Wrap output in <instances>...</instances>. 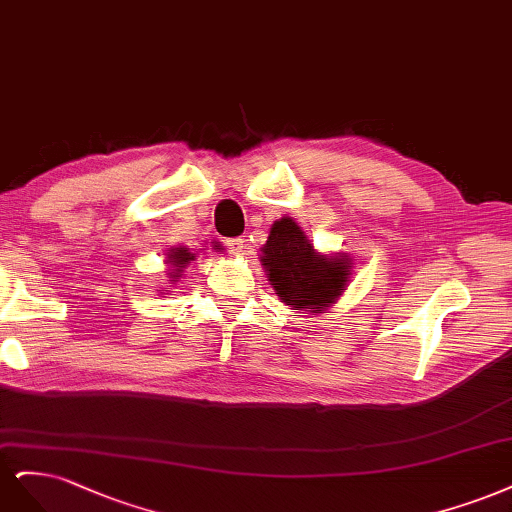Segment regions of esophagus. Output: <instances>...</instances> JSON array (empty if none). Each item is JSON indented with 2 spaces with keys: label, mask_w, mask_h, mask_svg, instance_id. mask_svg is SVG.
I'll use <instances>...</instances> for the list:
<instances>
[{
  "label": "esophagus",
  "mask_w": 512,
  "mask_h": 512,
  "mask_svg": "<svg viewBox=\"0 0 512 512\" xmlns=\"http://www.w3.org/2000/svg\"><path fill=\"white\" fill-rule=\"evenodd\" d=\"M225 244H227L229 253H234V255H240L242 249H244V240L242 238H229Z\"/></svg>",
  "instance_id": "1"
}]
</instances>
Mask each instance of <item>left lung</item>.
I'll use <instances>...</instances> for the list:
<instances>
[{"label": "left lung", "instance_id": "8db88e82", "mask_svg": "<svg viewBox=\"0 0 512 512\" xmlns=\"http://www.w3.org/2000/svg\"><path fill=\"white\" fill-rule=\"evenodd\" d=\"M259 261L280 302L293 310L329 308L351 278L349 255H319L291 217L274 221Z\"/></svg>", "mask_w": 512, "mask_h": 512}]
</instances>
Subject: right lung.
Here are the masks:
<instances>
[{
	"label": "right lung",
	"mask_w": 512,
	"mask_h": 512,
	"mask_svg": "<svg viewBox=\"0 0 512 512\" xmlns=\"http://www.w3.org/2000/svg\"><path fill=\"white\" fill-rule=\"evenodd\" d=\"M195 259V253H191L189 249H185V246H174V249H170L168 253V263H170V278L176 280L183 276V270L189 266V263Z\"/></svg>",
	"instance_id": "1"
}]
</instances>
